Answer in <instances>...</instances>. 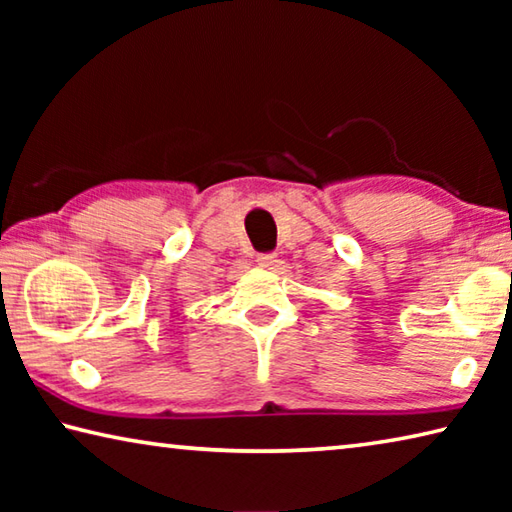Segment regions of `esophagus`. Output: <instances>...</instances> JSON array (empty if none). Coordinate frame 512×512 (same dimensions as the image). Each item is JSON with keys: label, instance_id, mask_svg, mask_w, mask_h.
Listing matches in <instances>:
<instances>
[{"label": "esophagus", "instance_id": "esophagus-1", "mask_svg": "<svg viewBox=\"0 0 512 512\" xmlns=\"http://www.w3.org/2000/svg\"><path fill=\"white\" fill-rule=\"evenodd\" d=\"M257 264L262 266V268H275L277 255H275V253H262V255H257Z\"/></svg>", "mask_w": 512, "mask_h": 512}]
</instances>
